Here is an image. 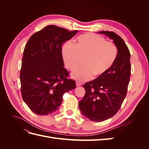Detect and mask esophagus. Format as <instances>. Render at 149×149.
<instances>
[{"label":"esophagus","instance_id":"obj_1","mask_svg":"<svg viewBox=\"0 0 149 149\" xmlns=\"http://www.w3.org/2000/svg\"><path fill=\"white\" fill-rule=\"evenodd\" d=\"M76 86H80L82 85V83L81 82H79V81H76Z\"/></svg>","mask_w":149,"mask_h":149}]
</instances>
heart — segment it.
I'll return each instance as SVG.
<instances>
[{
	"mask_svg": "<svg viewBox=\"0 0 149 149\" xmlns=\"http://www.w3.org/2000/svg\"><path fill=\"white\" fill-rule=\"evenodd\" d=\"M64 63L70 71L74 70L84 58V65L71 73L73 79L84 81L91 79L94 74L101 77L111 69L118 56V48L112 42L94 33H86L76 38L73 45L70 42L61 49Z\"/></svg>",
	"mask_w": 149,
	"mask_h": 149,
	"instance_id": "obj_1",
	"label": "heart"
}]
</instances>
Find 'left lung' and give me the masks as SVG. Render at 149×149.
Listing matches in <instances>:
<instances>
[{"instance_id": "8db88e82", "label": "left lung", "mask_w": 149, "mask_h": 149, "mask_svg": "<svg viewBox=\"0 0 149 149\" xmlns=\"http://www.w3.org/2000/svg\"><path fill=\"white\" fill-rule=\"evenodd\" d=\"M97 33L113 40L118 56L108 73L83 85L86 93L79 107L85 118L94 122L110 119L119 111L127 94L131 71L130 54L123 38L113 31Z\"/></svg>"}]
</instances>
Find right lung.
<instances>
[{"label": "right lung", "instance_id": "obj_1", "mask_svg": "<svg viewBox=\"0 0 149 149\" xmlns=\"http://www.w3.org/2000/svg\"><path fill=\"white\" fill-rule=\"evenodd\" d=\"M77 32L50 25L31 35L26 43L20 74L21 93L34 113L55 112L64 93L76 88L74 81L67 78L61 47Z\"/></svg>", "mask_w": 149, "mask_h": 149}]
</instances>
